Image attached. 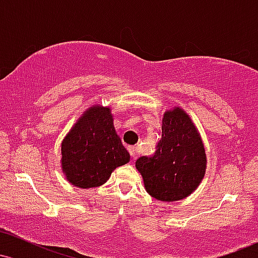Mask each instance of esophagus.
I'll use <instances>...</instances> for the list:
<instances>
[{"label":"esophagus","instance_id":"esophagus-1","mask_svg":"<svg viewBox=\"0 0 258 258\" xmlns=\"http://www.w3.org/2000/svg\"><path fill=\"white\" fill-rule=\"evenodd\" d=\"M128 153L130 155H131L132 159H136V156H137V148L136 147H128Z\"/></svg>","mask_w":258,"mask_h":258}]
</instances>
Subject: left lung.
Instances as JSON below:
<instances>
[{"label": "left lung", "mask_w": 258, "mask_h": 258, "mask_svg": "<svg viewBox=\"0 0 258 258\" xmlns=\"http://www.w3.org/2000/svg\"><path fill=\"white\" fill-rule=\"evenodd\" d=\"M161 139L152 156H141L136 167L147 191L160 201L190 195L204 178L206 154L197 127L180 108L164 114Z\"/></svg>", "instance_id": "8db88e82"}]
</instances>
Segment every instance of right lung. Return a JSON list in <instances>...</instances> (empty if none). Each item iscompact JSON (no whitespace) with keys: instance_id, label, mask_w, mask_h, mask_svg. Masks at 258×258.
Wrapping results in <instances>:
<instances>
[{"instance_id":"add662e5","label":"right lung","mask_w":258,"mask_h":258,"mask_svg":"<svg viewBox=\"0 0 258 258\" xmlns=\"http://www.w3.org/2000/svg\"><path fill=\"white\" fill-rule=\"evenodd\" d=\"M110 109L91 106L61 143V168L79 188L104 184L112 171L130 161V154L115 131Z\"/></svg>"}]
</instances>
